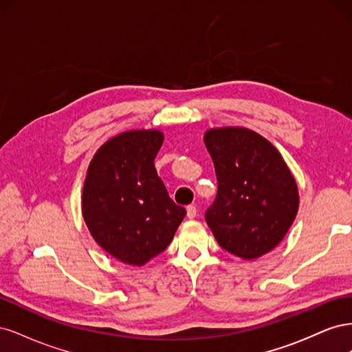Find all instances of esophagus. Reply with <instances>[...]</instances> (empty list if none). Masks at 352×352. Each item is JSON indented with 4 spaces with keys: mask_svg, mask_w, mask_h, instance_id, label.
I'll return each mask as SVG.
<instances>
[{
    "mask_svg": "<svg viewBox=\"0 0 352 352\" xmlns=\"http://www.w3.org/2000/svg\"><path fill=\"white\" fill-rule=\"evenodd\" d=\"M186 216H188V219H195L197 207L195 206H188L186 207Z\"/></svg>",
    "mask_w": 352,
    "mask_h": 352,
    "instance_id": "obj_1",
    "label": "esophagus"
}]
</instances>
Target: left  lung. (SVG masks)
<instances>
[{"label":"left lung","instance_id":"obj_1","mask_svg":"<svg viewBox=\"0 0 352 352\" xmlns=\"http://www.w3.org/2000/svg\"><path fill=\"white\" fill-rule=\"evenodd\" d=\"M217 195L206 221L223 250L254 260L278 247L298 212L296 182L280 153L254 131L220 127L204 135Z\"/></svg>","mask_w":352,"mask_h":352}]
</instances>
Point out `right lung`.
Masks as SVG:
<instances>
[{
    "label": "right lung",
    "instance_id": "right-lung-1",
    "mask_svg": "<svg viewBox=\"0 0 352 352\" xmlns=\"http://www.w3.org/2000/svg\"><path fill=\"white\" fill-rule=\"evenodd\" d=\"M160 131H127L105 142L88 167L82 214L92 238L114 258L144 265L172 242L186 210L168 197L154 160Z\"/></svg>",
    "mask_w": 352,
    "mask_h": 352
}]
</instances>
